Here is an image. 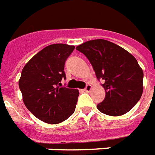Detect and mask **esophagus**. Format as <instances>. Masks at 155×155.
<instances>
[{
	"instance_id": "34e87169",
	"label": "esophagus",
	"mask_w": 155,
	"mask_h": 155,
	"mask_svg": "<svg viewBox=\"0 0 155 155\" xmlns=\"http://www.w3.org/2000/svg\"><path fill=\"white\" fill-rule=\"evenodd\" d=\"M91 90V85L87 84V86H86V87H85L84 91H86V92H89Z\"/></svg>"
}]
</instances>
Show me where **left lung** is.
Masks as SVG:
<instances>
[{"mask_svg": "<svg viewBox=\"0 0 155 155\" xmlns=\"http://www.w3.org/2000/svg\"><path fill=\"white\" fill-rule=\"evenodd\" d=\"M76 49L87 57L99 81H103L105 98L97 104L99 111L120 116L130 111L141 97L143 71L132 54L103 39L91 40Z\"/></svg>", "mask_w": 155, "mask_h": 155, "instance_id": "1", "label": "left lung"}]
</instances>
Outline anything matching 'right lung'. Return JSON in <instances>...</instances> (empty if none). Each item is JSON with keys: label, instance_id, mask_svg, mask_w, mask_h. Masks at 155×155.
Here are the masks:
<instances>
[{"label": "right lung", "instance_id": "add662e5", "mask_svg": "<svg viewBox=\"0 0 155 155\" xmlns=\"http://www.w3.org/2000/svg\"><path fill=\"white\" fill-rule=\"evenodd\" d=\"M75 48L66 44L46 46L24 66L18 82L23 101L38 119L56 124L64 122L75 111L79 92L62 87L66 79L64 64Z\"/></svg>", "mask_w": 155, "mask_h": 155}]
</instances>
